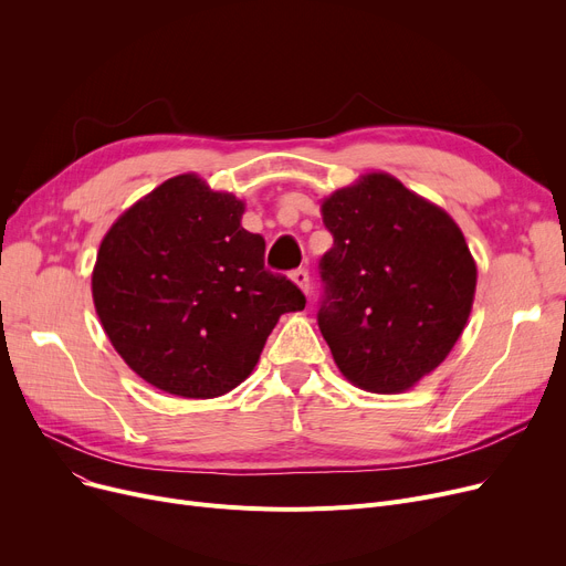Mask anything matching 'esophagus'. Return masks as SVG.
Wrapping results in <instances>:
<instances>
[{
    "instance_id": "esophagus-1",
    "label": "esophagus",
    "mask_w": 566,
    "mask_h": 566,
    "mask_svg": "<svg viewBox=\"0 0 566 566\" xmlns=\"http://www.w3.org/2000/svg\"><path fill=\"white\" fill-rule=\"evenodd\" d=\"M291 280L301 286V291L307 295L310 293V273L307 268H298V271L291 273Z\"/></svg>"
}]
</instances>
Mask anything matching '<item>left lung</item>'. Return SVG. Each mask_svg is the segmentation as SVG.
<instances>
[{
	"instance_id": "8db88e82",
	"label": "left lung",
	"mask_w": 566,
	"mask_h": 566,
	"mask_svg": "<svg viewBox=\"0 0 566 566\" xmlns=\"http://www.w3.org/2000/svg\"><path fill=\"white\" fill-rule=\"evenodd\" d=\"M318 328L358 388L395 395L431 374L461 337L478 265L457 222L390 174L323 201Z\"/></svg>"
}]
</instances>
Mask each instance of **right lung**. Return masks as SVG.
Wrapping results in <instances>:
<instances>
[{"label":"right lung","mask_w":566,"mask_h":566,"mask_svg":"<svg viewBox=\"0 0 566 566\" xmlns=\"http://www.w3.org/2000/svg\"><path fill=\"white\" fill-rule=\"evenodd\" d=\"M245 206L199 176H174L105 233L94 305L126 365L154 388L213 399L254 369L284 312L305 295L263 265L265 241L241 227Z\"/></svg>","instance_id":"obj_1"}]
</instances>
